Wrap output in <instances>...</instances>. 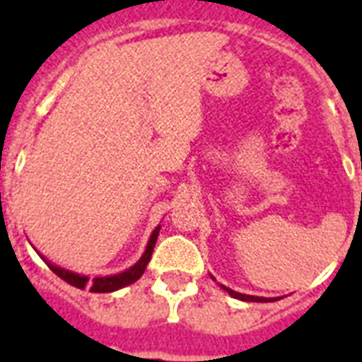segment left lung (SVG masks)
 Returning <instances> with one entry per match:
<instances>
[{"label":"left lung","instance_id":"1","mask_svg":"<svg viewBox=\"0 0 362 362\" xmlns=\"http://www.w3.org/2000/svg\"><path fill=\"white\" fill-rule=\"evenodd\" d=\"M223 289H226L231 297L238 298V300H247V303H267V300H272V298H264V297H253V295H242V293H237V291H233V289H229V287L226 286H221Z\"/></svg>","mask_w":362,"mask_h":362}]
</instances>
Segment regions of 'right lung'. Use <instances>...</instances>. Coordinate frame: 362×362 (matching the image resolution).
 Segmentation results:
<instances>
[{"mask_svg": "<svg viewBox=\"0 0 362 362\" xmlns=\"http://www.w3.org/2000/svg\"><path fill=\"white\" fill-rule=\"evenodd\" d=\"M159 229H161V226H158L156 229H153L152 237H150V240H148V246H146V250H144V253H142V257L139 259V261H136V263L133 264L131 269L124 270V272H118V274H112V276H98V278L90 280L88 276L76 274V272H71V270H67V269H62V267H58V264H54V263H50V261H47V259L42 257V255L41 257H42V261H45L48 267H50V270H52L54 274H58L62 280H65L67 284H71V286L78 287V289H86V287H90V291L92 293H112V291H116V289H122V287L129 286V284L136 281L142 274H144L148 261H150V257H152L156 240H158Z\"/></svg>", "mask_w": 362, "mask_h": 362, "instance_id": "add662e5", "label": "right lung"}]
</instances>
